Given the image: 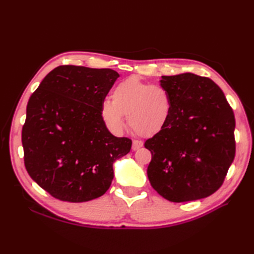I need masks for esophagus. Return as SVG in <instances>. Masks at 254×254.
<instances>
[{
  "mask_svg": "<svg viewBox=\"0 0 254 254\" xmlns=\"http://www.w3.org/2000/svg\"><path fill=\"white\" fill-rule=\"evenodd\" d=\"M143 146V142L139 140H133L132 141V150H137Z\"/></svg>",
  "mask_w": 254,
  "mask_h": 254,
  "instance_id": "obj_1",
  "label": "esophagus"
}]
</instances>
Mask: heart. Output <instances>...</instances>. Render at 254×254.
<instances>
[{
    "label": "heart",
    "instance_id": "obj_1",
    "mask_svg": "<svg viewBox=\"0 0 254 254\" xmlns=\"http://www.w3.org/2000/svg\"><path fill=\"white\" fill-rule=\"evenodd\" d=\"M173 109L168 91L136 76L120 81L112 92V101L106 98L101 105L105 124L114 132L125 125L124 115L130 127L143 136L160 133L167 125Z\"/></svg>",
    "mask_w": 254,
    "mask_h": 254
}]
</instances>
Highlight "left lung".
I'll list each match as a JSON object with an SVG mask.
<instances>
[{
	"label": "left lung",
	"mask_w": 254,
	"mask_h": 254,
	"mask_svg": "<svg viewBox=\"0 0 254 254\" xmlns=\"http://www.w3.org/2000/svg\"><path fill=\"white\" fill-rule=\"evenodd\" d=\"M161 87L173 109L165 128L144 144L151 152L149 182L173 202L205 198L222 186L235 157L233 110L207 77L162 76Z\"/></svg>",
	"instance_id": "obj_1"
}]
</instances>
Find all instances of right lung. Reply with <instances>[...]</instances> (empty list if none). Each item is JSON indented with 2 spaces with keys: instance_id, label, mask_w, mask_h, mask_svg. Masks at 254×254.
I'll use <instances>...</instances> for the list:
<instances>
[{
  "instance_id": "1",
  "label": "right lung",
  "mask_w": 254,
  "mask_h": 254,
  "mask_svg": "<svg viewBox=\"0 0 254 254\" xmlns=\"http://www.w3.org/2000/svg\"><path fill=\"white\" fill-rule=\"evenodd\" d=\"M119 73L59 65L29 97L22 128L24 164L38 186L59 200L84 202L104 195L113 163L132 141L110 133L101 105Z\"/></svg>"
}]
</instances>
